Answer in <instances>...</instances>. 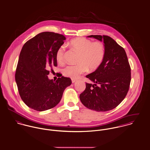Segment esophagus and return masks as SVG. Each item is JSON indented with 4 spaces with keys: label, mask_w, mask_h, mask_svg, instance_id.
I'll return each instance as SVG.
<instances>
[{
    "label": "esophagus",
    "mask_w": 150,
    "mask_h": 150,
    "mask_svg": "<svg viewBox=\"0 0 150 150\" xmlns=\"http://www.w3.org/2000/svg\"><path fill=\"white\" fill-rule=\"evenodd\" d=\"M76 81H77V80H75V79H71V82H72V83H74Z\"/></svg>",
    "instance_id": "obj_1"
}]
</instances>
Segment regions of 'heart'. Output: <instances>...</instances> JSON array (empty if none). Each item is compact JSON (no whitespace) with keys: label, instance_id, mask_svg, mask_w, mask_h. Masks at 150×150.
<instances>
[{"label":"heart","instance_id":"obj_1","mask_svg":"<svg viewBox=\"0 0 150 150\" xmlns=\"http://www.w3.org/2000/svg\"><path fill=\"white\" fill-rule=\"evenodd\" d=\"M70 45L80 52L78 64L68 65L62 70L64 76L75 79L85 73L89 68L91 70L98 69L102 64L105 57V47L100 42H93L83 38L71 40ZM65 46L61 45L56 52V59L58 62L64 61Z\"/></svg>","mask_w":150,"mask_h":150}]
</instances>
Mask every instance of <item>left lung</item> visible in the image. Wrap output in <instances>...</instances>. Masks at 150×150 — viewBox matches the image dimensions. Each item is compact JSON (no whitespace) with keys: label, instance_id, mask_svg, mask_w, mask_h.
Here are the masks:
<instances>
[{"label":"left lung","instance_id":"left-lung-1","mask_svg":"<svg viewBox=\"0 0 150 150\" xmlns=\"http://www.w3.org/2000/svg\"><path fill=\"white\" fill-rule=\"evenodd\" d=\"M103 42L105 57L101 65L86 76L93 84L86 83L85 91L80 95L81 103L96 111H107L115 108L128 92L131 73L125 50L108 36L91 35Z\"/></svg>","mask_w":150,"mask_h":150}]
</instances>
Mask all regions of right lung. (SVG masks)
<instances>
[{
    "instance_id": "add662e5",
    "label": "right lung",
    "mask_w": 150,
    "mask_h": 150,
    "mask_svg": "<svg viewBox=\"0 0 150 150\" xmlns=\"http://www.w3.org/2000/svg\"><path fill=\"white\" fill-rule=\"evenodd\" d=\"M64 40L62 35L44 32L22 47L15 79L22 100L33 110L43 111L56 106L71 84L70 78L62 76L55 81L48 78V69L57 66L56 52Z\"/></svg>"
}]
</instances>
